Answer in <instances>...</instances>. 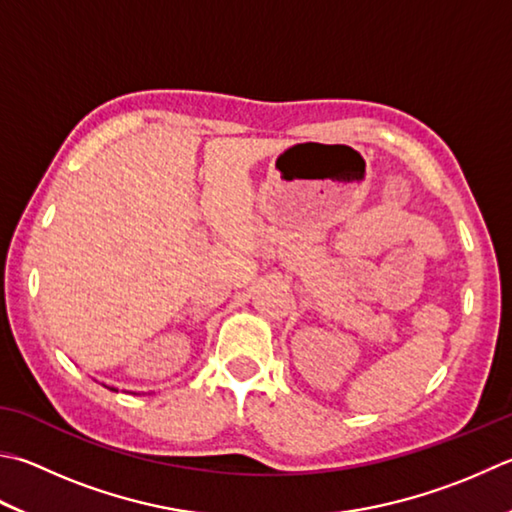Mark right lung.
<instances>
[{
	"label": "right lung",
	"instance_id": "right-lung-1",
	"mask_svg": "<svg viewBox=\"0 0 512 512\" xmlns=\"http://www.w3.org/2000/svg\"><path fill=\"white\" fill-rule=\"evenodd\" d=\"M111 390H113V388H111Z\"/></svg>",
	"mask_w": 512,
	"mask_h": 512
}]
</instances>
